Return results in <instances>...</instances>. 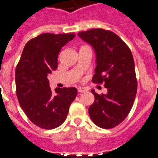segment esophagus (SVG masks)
<instances>
[{
  "label": "esophagus",
  "instance_id": "obj_1",
  "mask_svg": "<svg viewBox=\"0 0 158 158\" xmlns=\"http://www.w3.org/2000/svg\"><path fill=\"white\" fill-rule=\"evenodd\" d=\"M78 91L80 92V93H83V92H86L87 91V89L85 87H82V86H79L78 87Z\"/></svg>",
  "mask_w": 158,
  "mask_h": 158
}]
</instances>
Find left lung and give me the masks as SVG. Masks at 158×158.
I'll return each mask as SVG.
<instances>
[{
    "instance_id": "left-lung-1",
    "label": "left lung",
    "mask_w": 158,
    "mask_h": 158,
    "mask_svg": "<svg viewBox=\"0 0 158 158\" xmlns=\"http://www.w3.org/2000/svg\"><path fill=\"white\" fill-rule=\"evenodd\" d=\"M79 37L93 47L96 68L92 82L102 83L107 94L99 95L91 89L94 102L89 107L92 121L102 128H113L127 117L137 92L135 62L126 44L112 31L91 29Z\"/></svg>"
}]
</instances>
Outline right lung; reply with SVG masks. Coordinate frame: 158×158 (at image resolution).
<instances>
[{
	"instance_id": "1",
	"label": "right lung",
	"mask_w": 158,
	"mask_h": 158,
	"mask_svg": "<svg viewBox=\"0 0 158 158\" xmlns=\"http://www.w3.org/2000/svg\"><path fill=\"white\" fill-rule=\"evenodd\" d=\"M74 34L44 33L27 42L15 69L16 95L29 120L38 127L52 129L66 120L77 95L76 87H49L48 74L57 68V57Z\"/></svg>"
}]
</instances>
